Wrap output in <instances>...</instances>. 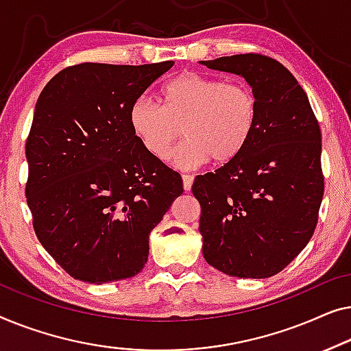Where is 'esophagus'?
Listing matches in <instances>:
<instances>
[{
  "label": "esophagus",
  "instance_id": "obj_1",
  "mask_svg": "<svg viewBox=\"0 0 351 351\" xmlns=\"http://www.w3.org/2000/svg\"><path fill=\"white\" fill-rule=\"evenodd\" d=\"M192 182H194V176L182 175V187H184V191H191Z\"/></svg>",
  "mask_w": 351,
  "mask_h": 351
}]
</instances>
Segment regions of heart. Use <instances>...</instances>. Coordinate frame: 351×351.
Instances as JSON below:
<instances>
[{"instance_id": "1", "label": "heart", "mask_w": 351, "mask_h": 351, "mask_svg": "<svg viewBox=\"0 0 351 351\" xmlns=\"http://www.w3.org/2000/svg\"><path fill=\"white\" fill-rule=\"evenodd\" d=\"M258 114V97L246 82L184 73L160 88V105L136 98L128 122L143 149L157 160L167 159L184 132L187 140L170 162L192 170L211 159L215 164L237 159L254 135Z\"/></svg>"}]
</instances>
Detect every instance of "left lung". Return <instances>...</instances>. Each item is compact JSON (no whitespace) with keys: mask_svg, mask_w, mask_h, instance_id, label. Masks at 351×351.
Listing matches in <instances>:
<instances>
[{"mask_svg":"<svg viewBox=\"0 0 351 351\" xmlns=\"http://www.w3.org/2000/svg\"><path fill=\"white\" fill-rule=\"evenodd\" d=\"M245 77L259 103L250 145L221 169L197 176L204 258L239 278L281 272L312 239L323 200L322 130L288 68L261 53L200 62Z\"/></svg>","mask_w":351,"mask_h":351,"instance_id":"obj_1","label":"left lung"}]
</instances>
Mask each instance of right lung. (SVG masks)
Masks as SVG:
<instances>
[{
	"label": "right lung",
	"instance_id": "1",
	"mask_svg": "<svg viewBox=\"0 0 351 351\" xmlns=\"http://www.w3.org/2000/svg\"><path fill=\"white\" fill-rule=\"evenodd\" d=\"M175 62L79 63L43 88L27 138L25 195L38 240L75 280L140 274L181 176L143 149L128 111Z\"/></svg>",
	"mask_w": 351,
	"mask_h": 351
}]
</instances>
